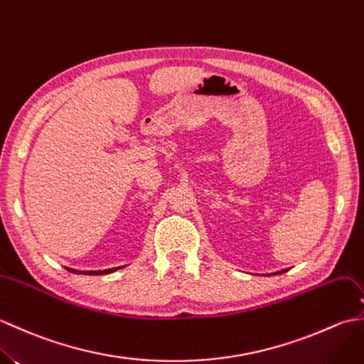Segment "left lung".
Instances as JSON below:
<instances>
[{"label":"left lung","mask_w":364,"mask_h":364,"mask_svg":"<svg viewBox=\"0 0 364 364\" xmlns=\"http://www.w3.org/2000/svg\"><path fill=\"white\" fill-rule=\"evenodd\" d=\"M283 272H286V270H282V272H278V274H283Z\"/></svg>","instance_id":"obj_1"}]
</instances>
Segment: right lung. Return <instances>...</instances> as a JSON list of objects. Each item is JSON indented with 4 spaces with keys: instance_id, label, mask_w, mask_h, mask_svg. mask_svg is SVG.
<instances>
[{
    "instance_id": "1",
    "label": "right lung",
    "mask_w": 364,
    "mask_h": 364,
    "mask_svg": "<svg viewBox=\"0 0 364 364\" xmlns=\"http://www.w3.org/2000/svg\"><path fill=\"white\" fill-rule=\"evenodd\" d=\"M68 272H73V274H84V275H103V274H111L114 270H117L119 267H114V269H106V270H75L70 267H65Z\"/></svg>"
}]
</instances>
